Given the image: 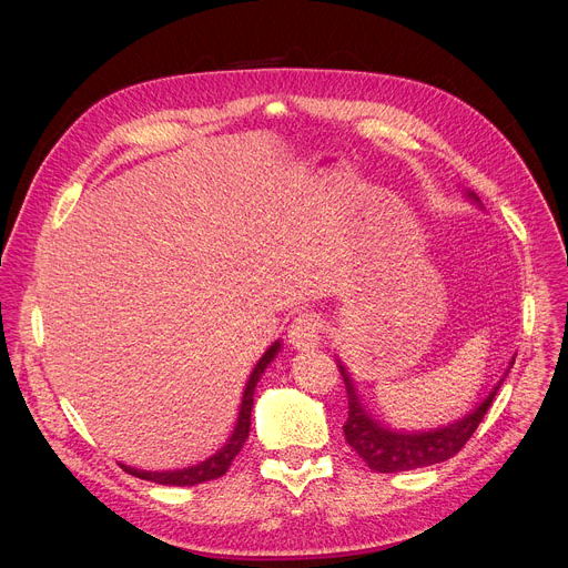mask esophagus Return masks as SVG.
Instances as JSON below:
<instances>
[{
	"instance_id": "esophagus-1",
	"label": "esophagus",
	"mask_w": 568,
	"mask_h": 568,
	"mask_svg": "<svg viewBox=\"0 0 568 568\" xmlns=\"http://www.w3.org/2000/svg\"><path fill=\"white\" fill-rule=\"evenodd\" d=\"M287 338L296 349H315L322 341V320L313 313L300 315L290 324Z\"/></svg>"
}]
</instances>
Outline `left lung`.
Returning <instances> with one entry per match:
<instances>
[{
	"label": "left lung",
	"mask_w": 568,
	"mask_h": 568,
	"mask_svg": "<svg viewBox=\"0 0 568 568\" xmlns=\"http://www.w3.org/2000/svg\"><path fill=\"white\" fill-rule=\"evenodd\" d=\"M474 202H479L474 193H467ZM481 204V202H479ZM516 362V356L509 362V368L504 371L499 382L493 386L490 394L476 403L465 416L456 419L454 424H446L439 428L430 430H396L379 424L373 419V414L364 407L359 392L354 389V382L347 373V368L338 362V371L345 382V392H347V422L343 426L345 439L352 446V449L364 458V463L382 474H394V471H409V469H419L428 467L435 463H444L454 458L467 439L474 435V430L479 428L484 422L486 412L493 405V398L497 389L501 386L504 377L509 375L511 366Z\"/></svg>",
	"instance_id": "8db88e82"
}]
</instances>
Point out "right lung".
Returning a JSON list of instances; mask_svg holds the SVG:
<instances>
[{"label":"right lung","mask_w":568,"mask_h":568,"mask_svg":"<svg viewBox=\"0 0 568 568\" xmlns=\"http://www.w3.org/2000/svg\"><path fill=\"white\" fill-rule=\"evenodd\" d=\"M278 352H281V341H276L272 347H268L262 354V359L255 364V368H253V373H251V377L246 382L242 405H239V416H236L234 430H232V435L225 439V444L221 446V449L214 456H209L206 460H202L197 465H191V467H184V469H165V471H146V469H138V467L124 465V463H119V467H122L129 474H133V476H138V479L161 484V486H197V484H204V481L219 479V476H223L230 469L232 460L236 458L239 452H242L244 442L248 439L255 386H257L260 377L264 375L266 366L276 359Z\"/></svg>","instance_id":"obj_1"}]
</instances>
